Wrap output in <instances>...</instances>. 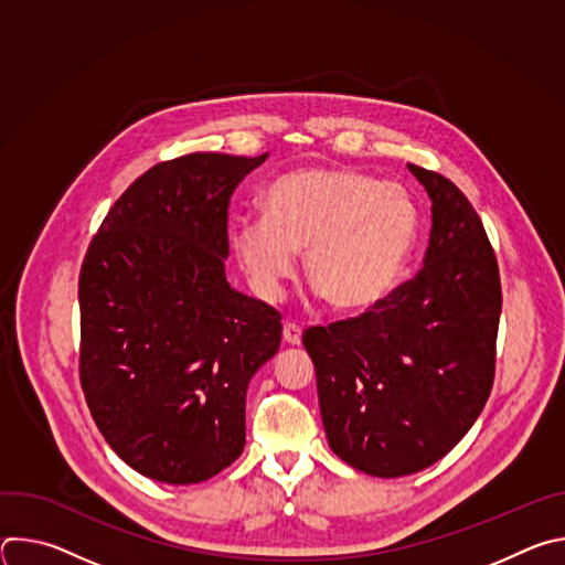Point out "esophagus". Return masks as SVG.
Returning <instances> with one entry per match:
<instances>
[{
  "label": "esophagus",
  "mask_w": 565,
  "mask_h": 565,
  "mask_svg": "<svg viewBox=\"0 0 565 565\" xmlns=\"http://www.w3.org/2000/svg\"><path fill=\"white\" fill-rule=\"evenodd\" d=\"M284 342L290 347L301 344V329L295 324V321H286L284 324Z\"/></svg>",
  "instance_id": "esophagus-1"
}]
</instances>
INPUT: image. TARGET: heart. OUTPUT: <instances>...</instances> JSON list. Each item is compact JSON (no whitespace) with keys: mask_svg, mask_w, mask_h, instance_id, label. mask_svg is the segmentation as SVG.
Here are the masks:
<instances>
[{"mask_svg":"<svg viewBox=\"0 0 565 565\" xmlns=\"http://www.w3.org/2000/svg\"><path fill=\"white\" fill-rule=\"evenodd\" d=\"M264 218H236L230 246L264 299L277 297L306 253L310 286L342 315L375 308L418 234L414 199L393 183L349 168H299L275 179L262 196Z\"/></svg>","mask_w":565,"mask_h":565,"instance_id":"heart-1","label":"heart"}]
</instances>
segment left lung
I'll list each match as a JSON object with an SVG mask.
<instances>
[{"label":"left lung","mask_w":565,"mask_h":565,"mask_svg":"<svg viewBox=\"0 0 565 565\" xmlns=\"http://www.w3.org/2000/svg\"><path fill=\"white\" fill-rule=\"evenodd\" d=\"M409 172L431 199L425 266L369 312L303 333L331 449L380 478L434 465L471 429L494 384L503 301L467 196L438 172Z\"/></svg>","instance_id":"obj_1"}]
</instances>
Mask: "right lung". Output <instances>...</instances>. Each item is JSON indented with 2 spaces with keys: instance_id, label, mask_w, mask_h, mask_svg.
I'll list each match as a JSON object with an SVG mask.
<instances>
[{
  "instance_id": "add662e5",
  "label": "right lung",
  "mask_w": 565,
  "mask_h": 565,
  "mask_svg": "<svg viewBox=\"0 0 565 565\" xmlns=\"http://www.w3.org/2000/svg\"><path fill=\"white\" fill-rule=\"evenodd\" d=\"M268 153H188L136 179L79 268V384L136 471L192 486L246 445V391L281 315L225 279L227 207Z\"/></svg>"
}]
</instances>
